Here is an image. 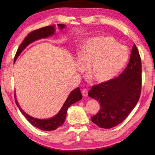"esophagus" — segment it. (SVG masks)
<instances>
[{
  "label": "esophagus",
  "mask_w": 155,
  "mask_h": 155,
  "mask_svg": "<svg viewBox=\"0 0 155 155\" xmlns=\"http://www.w3.org/2000/svg\"><path fill=\"white\" fill-rule=\"evenodd\" d=\"M82 94H83V97H87L88 96V90L86 88H84V89L82 90Z\"/></svg>",
  "instance_id": "obj_1"
}]
</instances>
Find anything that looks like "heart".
<instances>
[{"mask_svg": "<svg viewBox=\"0 0 155 155\" xmlns=\"http://www.w3.org/2000/svg\"><path fill=\"white\" fill-rule=\"evenodd\" d=\"M129 51L111 37L86 38L78 52L80 64L88 63L87 73L97 83H104L117 77L127 64Z\"/></svg>", "mask_w": 155, "mask_h": 155, "instance_id": "obj_1", "label": "heart"}]
</instances>
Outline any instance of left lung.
<instances>
[{"instance_id": "left-lung-1", "label": "left lung", "mask_w": 155, "mask_h": 155, "mask_svg": "<svg viewBox=\"0 0 155 155\" xmlns=\"http://www.w3.org/2000/svg\"><path fill=\"white\" fill-rule=\"evenodd\" d=\"M141 59L135 45L124 71L107 83L93 86L88 96L99 102L101 109L91 117L93 123L103 128L121 123L136 106L141 92Z\"/></svg>"}]
</instances>
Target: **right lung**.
<instances>
[{
	"label": "right lung",
	"instance_id": "1",
	"mask_svg": "<svg viewBox=\"0 0 155 155\" xmlns=\"http://www.w3.org/2000/svg\"><path fill=\"white\" fill-rule=\"evenodd\" d=\"M57 25L61 30L63 29L66 27L65 25L62 24H58ZM54 32L55 27L54 25H52L42 27L30 32V33L25 37V40L22 41L21 45L19 46L17 52H16L15 57V62L18 57V56L21 54L22 51L24 50L29 44L32 43V42H35V41L39 40V39L45 38L50 37V36L53 35H54ZM82 98H83V97H82L80 88L77 87L76 89L71 91V93L67 97V100L65 101L63 106L61 108V109L59 110L58 113L56 114L55 116L50 118H48V119H38V118H36L30 116V115L26 113L22 109L21 107H20V105L18 103L17 99H16V94L15 93V103L16 105H17L18 108H19V110H21L22 114L26 117V118L28 120L29 123L33 125L34 127L39 128V129L47 131L55 130L57 129L58 127L61 126V125L64 123L66 116H67L68 108L72 104L77 103V101L81 100Z\"/></svg>",
	"mask_w": 155,
	"mask_h": 155
}]
</instances>
